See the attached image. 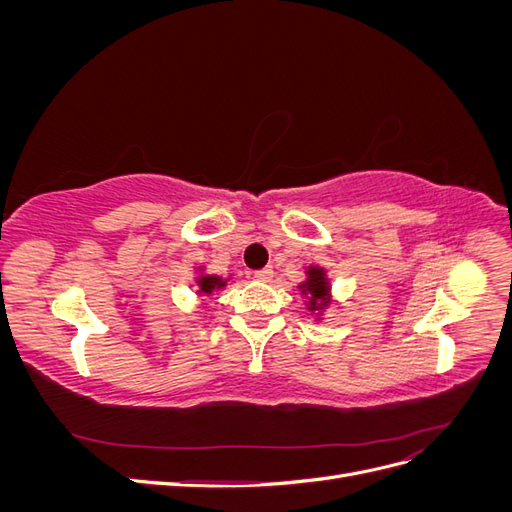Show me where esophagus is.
<instances>
[{"label": "esophagus", "instance_id": "obj_1", "mask_svg": "<svg viewBox=\"0 0 512 512\" xmlns=\"http://www.w3.org/2000/svg\"><path fill=\"white\" fill-rule=\"evenodd\" d=\"M254 277H256L258 282H271V280H273V269H271V267L260 269V271L254 273Z\"/></svg>", "mask_w": 512, "mask_h": 512}]
</instances>
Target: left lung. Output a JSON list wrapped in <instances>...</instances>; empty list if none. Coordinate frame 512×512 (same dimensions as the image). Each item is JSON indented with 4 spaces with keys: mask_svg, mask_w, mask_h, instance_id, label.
<instances>
[{
    "mask_svg": "<svg viewBox=\"0 0 512 512\" xmlns=\"http://www.w3.org/2000/svg\"><path fill=\"white\" fill-rule=\"evenodd\" d=\"M299 288L309 297V312H316V309H324L329 305V282L327 275H324V269L309 267L307 282H303Z\"/></svg>",
    "mask_w": 512,
    "mask_h": 512,
    "instance_id": "1",
    "label": "left lung"
}]
</instances>
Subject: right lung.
Instances as JSON below:
<instances>
[{
  "mask_svg": "<svg viewBox=\"0 0 512 512\" xmlns=\"http://www.w3.org/2000/svg\"><path fill=\"white\" fill-rule=\"evenodd\" d=\"M226 282L228 280H222V277H218V275H203V277H198V292L211 294L213 290L224 288Z\"/></svg>",
  "mask_w": 512,
  "mask_h": 512,
  "instance_id": "add662e5",
  "label": "right lung"
}]
</instances>
